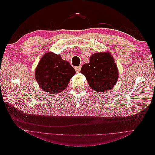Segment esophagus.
Masks as SVG:
<instances>
[{
	"instance_id": "obj_1",
	"label": "esophagus",
	"mask_w": 155,
	"mask_h": 155,
	"mask_svg": "<svg viewBox=\"0 0 155 155\" xmlns=\"http://www.w3.org/2000/svg\"><path fill=\"white\" fill-rule=\"evenodd\" d=\"M81 66L76 67H75V70H76V72H80V70H81Z\"/></svg>"
}]
</instances>
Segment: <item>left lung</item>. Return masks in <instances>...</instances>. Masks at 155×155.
I'll return each mask as SVG.
<instances>
[{"instance_id": "8db88e82", "label": "left lung", "mask_w": 155, "mask_h": 155, "mask_svg": "<svg viewBox=\"0 0 155 155\" xmlns=\"http://www.w3.org/2000/svg\"><path fill=\"white\" fill-rule=\"evenodd\" d=\"M81 73L94 91L103 92L114 87L118 79V70L109 52H98L90 57V63L83 65Z\"/></svg>"}]
</instances>
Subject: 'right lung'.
<instances>
[{"label": "right lung", "mask_w": 155, "mask_h": 155, "mask_svg": "<svg viewBox=\"0 0 155 155\" xmlns=\"http://www.w3.org/2000/svg\"><path fill=\"white\" fill-rule=\"evenodd\" d=\"M76 71L60 55L45 54L37 65L35 77L40 87L48 94H57L67 88Z\"/></svg>", "instance_id": "obj_1"}]
</instances>
